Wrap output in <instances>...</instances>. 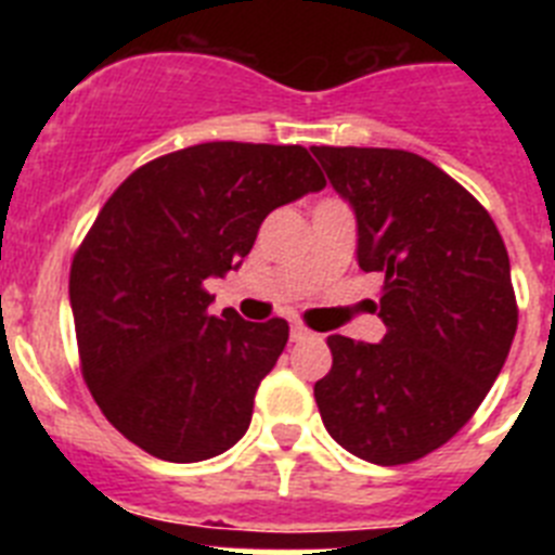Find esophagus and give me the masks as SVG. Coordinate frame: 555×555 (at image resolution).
<instances>
[{
  "instance_id": "esophagus-1",
  "label": "esophagus",
  "mask_w": 555,
  "mask_h": 555,
  "mask_svg": "<svg viewBox=\"0 0 555 555\" xmlns=\"http://www.w3.org/2000/svg\"><path fill=\"white\" fill-rule=\"evenodd\" d=\"M311 338V331H306L302 325H292V341H306Z\"/></svg>"
}]
</instances>
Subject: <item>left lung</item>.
<instances>
[{
    "label": "left lung",
    "mask_w": 555,
    "mask_h": 555,
    "mask_svg": "<svg viewBox=\"0 0 555 555\" xmlns=\"http://www.w3.org/2000/svg\"><path fill=\"white\" fill-rule=\"evenodd\" d=\"M356 214L358 267L384 278L386 336H327L313 386L327 434L395 467L453 439L500 375L517 333L506 244L487 208L423 155L311 146Z\"/></svg>",
    "instance_id": "obj_1"
}]
</instances>
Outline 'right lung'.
I'll use <instances>...</instances> for the list:
<instances>
[{
  "instance_id": "obj_1",
  "label": "right lung",
  "mask_w": 555,
  "mask_h": 555,
  "mask_svg": "<svg viewBox=\"0 0 555 555\" xmlns=\"http://www.w3.org/2000/svg\"><path fill=\"white\" fill-rule=\"evenodd\" d=\"M325 189L306 146L210 141L113 191L68 274L82 377L107 423L155 459H214L249 428L286 320L214 317L205 283L238 269L263 219Z\"/></svg>"
}]
</instances>
